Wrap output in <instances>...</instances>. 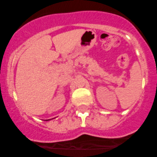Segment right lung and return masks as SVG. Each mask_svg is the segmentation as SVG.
<instances>
[{
	"instance_id": "right-lung-1",
	"label": "right lung",
	"mask_w": 157,
	"mask_h": 157,
	"mask_svg": "<svg viewBox=\"0 0 157 157\" xmlns=\"http://www.w3.org/2000/svg\"><path fill=\"white\" fill-rule=\"evenodd\" d=\"M50 120H51V119H50Z\"/></svg>"
}]
</instances>
